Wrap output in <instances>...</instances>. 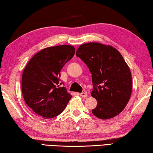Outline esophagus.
<instances>
[{
	"mask_svg": "<svg viewBox=\"0 0 153 153\" xmlns=\"http://www.w3.org/2000/svg\"><path fill=\"white\" fill-rule=\"evenodd\" d=\"M79 95L81 96L82 97H88V94H87V93L86 92L79 93Z\"/></svg>",
	"mask_w": 153,
	"mask_h": 153,
	"instance_id": "1",
	"label": "esophagus"
}]
</instances>
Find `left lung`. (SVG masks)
I'll list each match as a JSON object with an SVG mask.
<instances>
[{
	"mask_svg": "<svg viewBox=\"0 0 153 153\" xmlns=\"http://www.w3.org/2000/svg\"><path fill=\"white\" fill-rule=\"evenodd\" d=\"M76 55L92 74L91 95L98 102L92 110L94 115L108 120L119 115L128 104L132 88L130 70L120 52L110 45L89 42L80 45Z\"/></svg>",
	"mask_w": 153,
	"mask_h": 153,
	"instance_id": "1",
	"label": "left lung"
}]
</instances>
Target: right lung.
Instances as JSON below:
<instances>
[{
    "mask_svg": "<svg viewBox=\"0 0 153 153\" xmlns=\"http://www.w3.org/2000/svg\"><path fill=\"white\" fill-rule=\"evenodd\" d=\"M75 48L59 45L42 49L30 59L22 74V90L27 105L45 119L63 112L71 95L61 86L63 67L73 57Z\"/></svg>",
    "mask_w": 153,
    "mask_h": 153,
    "instance_id": "1",
    "label": "right lung"
}]
</instances>
